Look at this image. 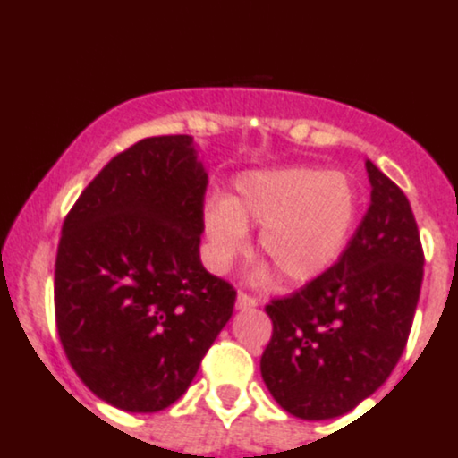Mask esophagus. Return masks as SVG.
<instances>
[{
	"label": "esophagus",
	"mask_w": 458,
	"mask_h": 458,
	"mask_svg": "<svg viewBox=\"0 0 458 458\" xmlns=\"http://www.w3.org/2000/svg\"><path fill=\"white\" fill-rule=\"evenodd\" d=\"M259 301L254 296H250V293L245 292H239L237 293V310H252V307H257Z\"/></svg>",
	"instance_id": "obj_1"
}]
</instances>
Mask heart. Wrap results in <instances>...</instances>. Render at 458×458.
I'll use <instances>...</instances> for the list:
<instances>
[{
	"instance_id": "obj_1",
	"label": "heart",
	"mask_w": 458,
	"mask_h": 458,
	"mask_svg": "<svg viewBox=\"0 0 458 458\" xmlns=\"http://www.w3.org/2000/svg\"><path fill=\"white\" fill-rule=\"evenodd\" d=\"M360 197L353 180L320 166L245 173L233 199L213 197L204 208L210 261L225 269L248 250V228L261 225L259 252L287 283L327 272L349 243ZM261 267L257 276L267 278Z\"/></svg>"
}]
</instances>
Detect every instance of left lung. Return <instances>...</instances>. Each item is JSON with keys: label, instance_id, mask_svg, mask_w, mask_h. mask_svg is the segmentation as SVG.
I'll return each instance as SVG.
<instances>
[{"label": "left lung", "instance_id": "left-lung-1", "mask_svg": "<svg viewBox=\"0 0 458 458\" xmlns=\"http://www.w3.org/2000/svg\"><path fill=\"white\" fill-rule=\"evenodd\" d=\"M370 206L344 252L298 292L266 305L261 375L278 406L310 421L353 411L406 349L423 281L411 201L367 162Z\"/></svg>", "mask_w": 458, "mask_h": 458}]
</instances>
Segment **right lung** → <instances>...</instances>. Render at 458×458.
<instances>
[{
  "mask_svg": "<svg viewBox=\"0 0 458 458\" xmlns=\"http://www.w3.org/2000/svg\"><path fill=\"white\" fill-rule=\"evenodd\" d=\"M206 186L191 136L144 138L64 221L56 331L81 382L120 411L177 402L233 316L237 292L199 259Z\"/></svg>",
  "mask_w": 458,
  "mask_h": 458,
  "instance_id": "add662e5",
  "label": "right lung"
}]
</instances>
